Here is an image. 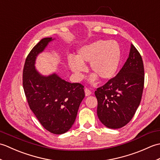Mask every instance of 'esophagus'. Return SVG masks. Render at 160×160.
<instances>
[{"label":"esophagus","instance_id":"34e87169","mask_svg":"<svg viewBox=\"0 0 160 160\" xmlns=\"http://www.w3.org/2000/svg\"><path fill=\"white\" fill-rule=\"evenodd\" d=\"M84 93H85V96H90V95H91V91L89 89H87V88H86V89H84Z\"/></svg>","mask_w":160,"mask_h":160}]
</instances>
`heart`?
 I'll return each instance as SVG.
<instances>
[{"label": "heart", "mask_w": 160, "mask_h": 160, "mask_svg": "<svg viewBox=\"0 0 160 160\" xmlns=\"http://www.w3.org/2000/svg\"><path fill=\"white\" fill-rule=\"evenodd\" d=\"M120 57V47L117 42L97 40L80 47L76 57L69 56L67 62L78 80L86 71L84 64L89 63L90 70L94 73L91 81L94 82L98 77L102 80L112 79L116 74Z\"/></svg>", "instance_id": "b5f03b06"}]
</instances>
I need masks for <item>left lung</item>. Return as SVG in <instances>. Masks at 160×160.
<instances>
[{
  "label": "left lung",
  "instance_id": "1",
  "mask_svg": "<svg viewBox=\"0 0 160 160\" xmlns=\"http://www.w3.org/2000/svg\"><path fill=\"white\" fill-rule=\"evenodd\" d=\"M144 82L143 61L131 44L128 58L117 76L95 91L98 117L105 127L120 128L131 121L140 104Z\"/></svg>",
  "mask_w": 160,
  "mask_h": 160
}]
</instances>
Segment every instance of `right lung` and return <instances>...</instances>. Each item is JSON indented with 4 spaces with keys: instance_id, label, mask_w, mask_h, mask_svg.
Here are the masks:
<instances>
[{
    "instance_id": "obj_1",
    "label": "right lung",
    "mask_w": 160,
    "mask_h": 160,
    "mask_svg": "<svg viewBox=\"0 0 160 160\" xmlns=\"http://www.w3.org/2000/svg\"><path fill=\"white\" fill-rule=\"evenodd\" d=\"M53 40L42 39L30 52L24 65L22 84L30 109L40 124L59 135L73 126L84 91L80 83L67 82L56 73L44 76L36 69L37 57Z\"/></svg>"
}]
</instances>
